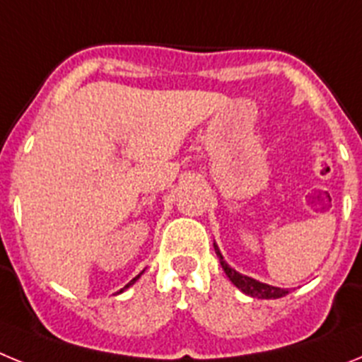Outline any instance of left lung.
<instances>
[{
  "mask_svg": "<svg viewBox=\"0 0 362 362\" xmlns=\"http://www.w3.org/2000/svg\"><path fill=\"white\" fill-rule=\"evenodd\" d=\"M214 248H216V254H217V257H219L221 267H223L225 274L228 276V279L232 281V283L235 284L239 290H243L246 296L257 297V299H279V297H283L288 293V290L277 288V286H270V284H264V283H259V281L252 279V277H246V276H243V274H239V272H235L233 268H230L228 264H226V261L223 259V255H221L219 248H217L216 245H214Z\"/></svg>",
  "mask_w": 362,
  "mask_h": 362,
  "instance_id": "1",
  "label": "left lung"
}]
</instances>
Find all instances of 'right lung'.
Wrapping results in <instances>:
<instances>
[{
	"label": "right lung",
	"mask_w": 362,
	"mask_h": 362,
	"mask_svg": "<svg viewBox=\"0 0 362 362\" xmlns=\"http://www.w3.org/2000/svg\"><path fill=\"white\" fill-rule=\"evenodd\" d=\"M139 276H141V274H139ZM139 276H137V277H139ZM137 277H134V279H132V281H130V283H129V284H127V286H124V288H129L130 284H134V281H136V279H137ZM124 288H121V290H119V292H123V290H124Z\"/></svg>",
	"instance_id": "obj_1"
}]
</instances>
